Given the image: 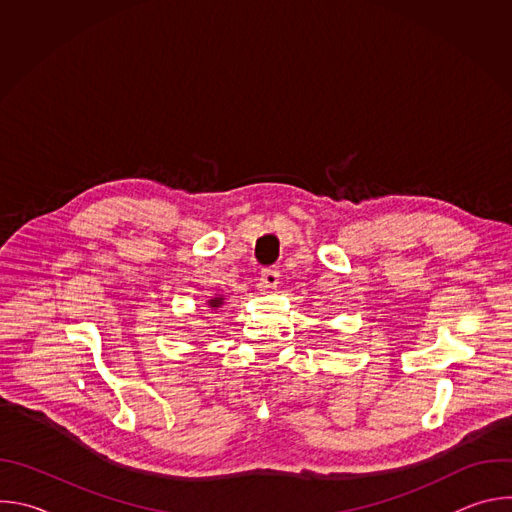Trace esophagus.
<instances>
[{"mask_svg":"<svg viewBox=\"0 0 512 512\" xmlns=\"http://www.w3.org/2000/svg\"><path fill=\"white\" fill-rule=\"evenodd\" d=\"M279 269L277 267H265L263 271H261V285L265 287V289H273V287H277V283H279Z\"/></svg>","mask_w":512,"mask_h":512,"instance_id":"esophagus-1","label":"esophagus"}]
</instances>
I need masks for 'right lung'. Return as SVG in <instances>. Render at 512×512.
<instances>
[{"label": "right lung", "mask_w": 512, "mask_h": 512, "mask_svg": "<svg viewBox=\"0 0 512 512\" xmlns=\"http://www.w3.org/2000/svg\"><path fill=\"white\" fill-rule=\"evenodd\" d=\"M221 302H223L221 298H214V300H210V306H212V308H218V306H221Z\"/></svg>", "instance_id": "right-lung-1"}]
</instances>
